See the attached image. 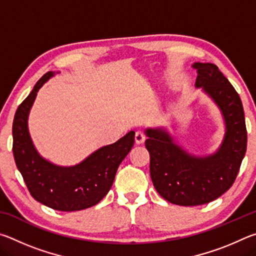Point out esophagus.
Wrapping results in <instances>:
<instances>
[{
  "label": "esophagus",
  "instance_id": "obj_1",
  "mask_svg": "<svg viewBox=\"0 0 256 256\" xmlns=\"http://www.w3.org/2000/svg\"><path fill=\"white\" fill-rule=\"evenodd\" d=\"M146 141V136L142 132H140V131H138L136 133V142L138 144H144V142Z\"/></svg>",
  "mask_w": 256,
  "mask_h": 256
}]
</instances>
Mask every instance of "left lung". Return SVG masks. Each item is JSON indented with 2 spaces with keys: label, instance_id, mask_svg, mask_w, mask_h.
<instances>
[{
  "label": "left lung",
  "instance_id": "left-lung-1",
  "mask_svg": "<svg viewBox=\"0 0 256 256\" xmlns=\"http://www.w3.org/2000/svg\"><path fill=\"white\" fill-rule=\"evenodd\" d=\"M196 88H202L222 112L226 125L219 149L209 156L190 154L164 128H146L150 176L157 192L177 206H201L232 188L246 152L248 132L240 94L218 66L196 62Z\"/></svg>",
  "mask_w": 256,
  "mask_h": 256
}]
</instances>
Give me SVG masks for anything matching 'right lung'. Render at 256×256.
I'll return each mask as SVG.
<instances>
[{
    "mask_svg": "<svg viewBox=\"0 0 256 256\" xmlns=\"http://www.w3.org/2000/svg\"><path fill=\"white\" fill-rule=\"evenodd\" d=\"M54 72L42 76L16 112L12 136L16 164L34 200L58 211L96 206L110 192L120 164L134 144V131L102 146L74 166H58L38 154L30 138L28 116L37 92Z\"/></svg>",
    "mask_w": 256,
    "mask_h": 256,
    "instance_id": "right-lung-1",
    "label": "right lung"
}]
</instances>
